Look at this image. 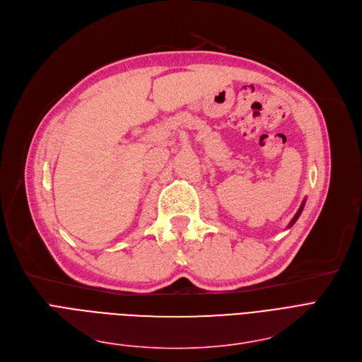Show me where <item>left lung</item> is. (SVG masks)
Instances as JSON below:
<instances>
[{
    "label": "left lung",
    "mask_w": 362,
    "mask_h": 362,
    "mask_svg": "<svg viewBox=\"0 0 362 362\" xmlns=\"http://www.w3.org/2000/svg\"><path fill=\"white\" fill-rule=\"evenodd\" d=\"M305 202H306V199H303V202H302V204H300V208H299V211L296 212V215L293 216V219H291L290 221V223H288V226H287V228H290L291 226H293V223L298 221V218L300 216V214H302V211H303V206H305Z\"/></svg>",
    "instance_id": "1"
}]
</instances>
